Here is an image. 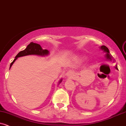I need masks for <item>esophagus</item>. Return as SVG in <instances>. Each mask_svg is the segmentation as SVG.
Instances as JSON below:
<instances>
[{
    "mask_svg": "<svg viewBox=\"0 0 126 126\" xmlns=\"http://www.w3.org/2000/svg\"><path fill=\"white\" fill-rule=\"evenodd\" d=\"M73 74L74 73L72 71H68V72L66 74V75L67 77H72V75H73Z\"/></svg>",
    "mask_w": 126,
    "mask_h": 126,
    "instance_id": "34e87169",
    "label": "esophagus"
}]
</instances>
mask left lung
<instances>
[{"mask_svg":"<svg viewBox=\"0 0 126 126\" xmlns=\"http://www.w3.org/2000/svg\"><path fill=\"white\" fill-rule=\"evenodd\" d=\"M101 49H103V51H104V52H106V57L108 58V59L112 60V57H111L110 54H109V53H110L109 50V49L108 48V47H107L106 46L103 45V46H102L101 47ZM116 69H118L117 67H116Z\"/></svg>","mask_w":126,"mask_h":126,"instance_id":"1","label":"left lung"}]
</instances>
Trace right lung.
I'll use <instances>...</instances> for the list:
<instances>
[{"label": "right lung", "mask_w": 126, "mask_h": 126, "mask_svg": "<svg viewBox=\"0 0 126 126\" xmlns=\"http://www.w3.org/2000/svg\"><path fill=\"white\" fill-rule=\"evenodd\" d=\"M48 53H49V51H47V49H43L40 45L37 44V43L31 42V43L27 46V47H26V48L25 49V50L20 51V52L18 53L17 55L16 56L15 59H14V60H13V62L11 63L10 67H11V66L13 65V64L14 63V62L17 59L18 57H20L25 56V55H31V54H35V55H47V54H48ZM61 81H62V80L60 81V82Z\"/></svg>", "instance_id": "obj_1"}]
</instances>
